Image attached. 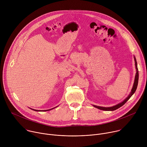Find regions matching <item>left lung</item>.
I'll use <instances>...</instances> for the list:
<instances>
[{"mask_svg": "<svg viewBox=\"0 0 147 147\" xmlns=\"http://www.w3.org/2000/svg\"><path fill=\"white\" fill-rule=\"evenodd\" d=\"M134 61H135V66H136V76H135V78H134V82L133 84V88L131 90V92L130 93V94L129 95V96L125 98L124 100H123L121 102L116 105L113 106V107H99V106H96V105H93V107L99 109L100 110H102V111H115L116 109H117L118 108H120L121 107H122L123 105L125 104V103L130 98L131 96L134 94V93L136 92V89L137 88V86H138V67H137V60L136 59L135 57V56H134Z\"/></svg>", "mask_w": 147, "mask_h": 147, "instance_id": "1", "label": "left lung"}]
</instances>
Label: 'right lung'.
Here are the masks:
<instances>
[{"mask_svg": "<svg viewBox=\"0 0 147 147\" xmlns=\"http://www.w3.org/2000/svg\"><path fill=\"white\" fill-rule=\"evenodd\" d=\"M58 107V106H57ZM56 107H55V108H52V109H49V110H44V111H39V110H35V109H31V108H30L31 109H32V110H33V111H37V112H44V111H50V110H52V109H55V108H56Z\"/></svg>", "mask_w": 147, "mask_h": 147, "instance_id": "add662e5", "label": "right lung"}]
</instances>
